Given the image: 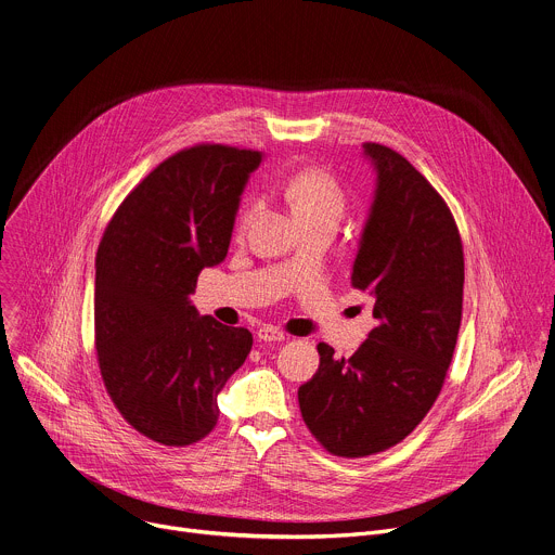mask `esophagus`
Listing matches in <instances>:
<instances>
[{
  "label": "esophagus",
  "mask_w": 555,
  "mask_h": 555,
  "mask_svg": "<svg viewBox=\"0 0 555 555\" xmlns=\"http://www.w3.org/2000/svg\"><path fill=\"white\" fill-rule=\"evenodd\" d=\"M257 336H259V340H263V343H281V340H285V334H283L281 330L272 327V325H263V327L257 332Z\"/></svg>",
  "instance_id": "obj_1"
}]
</instances>
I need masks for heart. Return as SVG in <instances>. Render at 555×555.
<instances>
[{"mask_svg":"<svg viewBox=\"0 0 555 555\" xmlns=\"http://www.w3.org/2000/svg\"><path fill=\"white\" fill-rule=\"evenodd\" d=\"M285 198L296 221H310L321 217L338 219L343 212V192L338 183L319 168H308L292 175L285 183ZM255 208L247 206L241 215V228L249 221Z\"/></svg>","mask_w":555,"mask_h":555,"instance_id":"1","label":"heart"}]
</instances>
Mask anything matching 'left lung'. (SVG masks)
<instances>
[{
  "label": "left lung",
  "instance_id": "1",
  "mask_svg": "<svg viewBox=\"0 0 555 555\" xmlns=\"http://www.w3.org/2000/svg\"><path fill=\"white\" fill-rule=\"evenodd\" d=\"M363 155L376 183L351 287L374 298L376 327L349 359L319 343V372L298 387L308 429L345 459L389 449L427 416L456 347L465 283L442 196L391 147L365 143Z\"/></svg>",
  "mask_w": 555,
  "mask_h": 555
}]
</instances>
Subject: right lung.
<instances>
[{
    "mask_svg": "<svg viewBox=\"0 0 555 555\" xmlns=\"http://www.w3.org/2000/svg\"><path fill=\"white\" fill-rule=\"evenodd\" d=\"M257 150L194 145L150 172L96 249L94 345L121 416L150 440L185 447L219 418L217 396L245 363L251 334L198 317L190 294L230 247Z\"/></svg>",
    "mask_w": 555,
    "mask_h": 555,
    "instance_id": "1",
    "label": "right lung"
}]
</instances>
